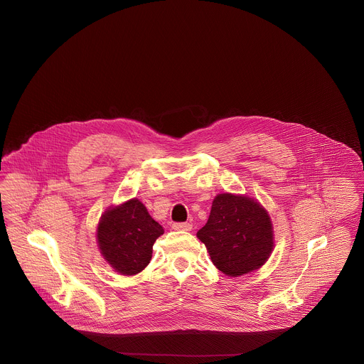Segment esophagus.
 Returning <instances> with one entry per match:
<instances>
[{"label":"esophagus","mask_w":364,"mask_h":364,"mask_svg":"<svg viewBox=\"0 0 364 364\" xmlns=\"http://www.w3.org/2000/svg\"><path fill=\"white\" fill-rule=\"evenodd\" d=\"M173 229H176V230H191L193 225L190 222H176V223H173Z\"/></svg>","instance_id":"1"}]
</instances>
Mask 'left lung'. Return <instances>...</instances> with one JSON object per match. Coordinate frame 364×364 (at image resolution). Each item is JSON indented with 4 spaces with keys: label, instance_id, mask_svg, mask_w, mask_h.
<instances>
[{
    "label": "left lung",
    "instance_id": "obj_1",
    "mask_svg": "<svg viewBox=\"0 0 364 364\" xmlns=\"http://www.w3.org/2000/svg\"><path fill=\"white\" fill-rule=\"evenodd\" d=\"M214 266L226 276L239 277L260 269L274 247L273 223L255 198L218 194L207 223L197 232Z\"/></svg>",
    "mask_w": 364,
    "mask_h": 364
}]
</instances>
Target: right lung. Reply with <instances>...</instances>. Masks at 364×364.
Here are the masks:
<instances>
[{
  "label": "right lung",
  "mask_w": 364,
  "mask_h": 364,
  "mask_svg": "<svg viewBox=\"0 0 364 364\" xmlns=\"http://www.w3.org/2000/svg\"><path fill=\"white\" fill-rule=\"evenodd\" d=\"M164 233L145 205L132 198L109 207L98 222L97 242L104 260L122 276L141 273L151 259L153 243Z\"/></svg>",
  "instance_id": "add662e5"
}]
</instances>
